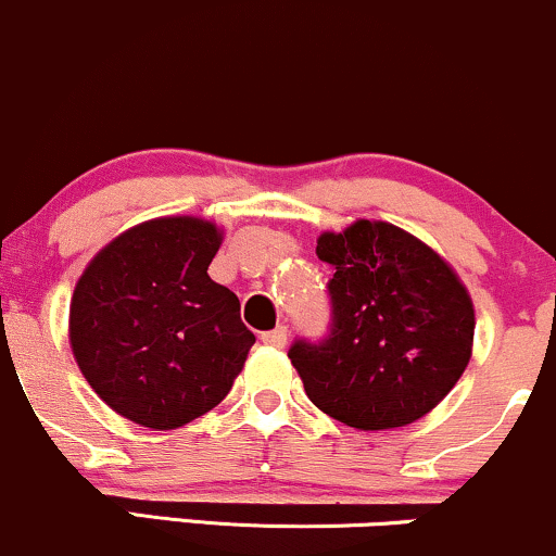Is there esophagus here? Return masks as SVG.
Wrapping results in <instances>:
<instances>
[{"label": "esophagus", "instance_id": "1", "mask_svg": "<svg viewBox=\"0 0 556 556\" xmlns=\"http://www.w3.org/2000/svg\"><path fill=\"white\" fill-rule=\"evenodd\" d=\"M260 339H262V344L283 349L286 346V339H289V328L278 326V328H273V330H265V333H262Z\"/></svg>", "mask_w": 556, "mask_h": 556}]
</instances>
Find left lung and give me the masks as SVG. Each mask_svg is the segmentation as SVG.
<instances>
[{
  "mask_svg": "<svg viewBox=\"0 0 556 556\" xmlns=\"http://www.w3.org/2000/svg\"><path fill=\"white\" fill-rule=\"evenodd\" d=\"M333 267L323 339H296L291 365L317 409L359 430L420 420L470 362L476 315L465 286L433 249L389 223L323 233Z\"/></svg>",
  "mask_w": 556,
  "mask_h": 556,
  "instance_id": "1",
  "label": "left lung"
}]
</instances>
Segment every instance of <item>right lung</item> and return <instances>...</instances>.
Wrapping results in <instances>:
<instances>
[{
    "instance_id": "obj_1",
    "label": "right lung",
    "mask_w": 556,
    "mask_h": 556,
    "mask_svg": "<svg viewBox=\"0 0 556 556\" xmlns=\"http://www.w3.org/2000/svg\"><path fill=\"white\" fill-rule=\"evenodd\" d=\"M217 249L212 223L160 217L117 236L80 276L73 354L117 415L170 430L226 399L254 333L239 296L207 276Z\"/></svg>"
}]
</instances>
